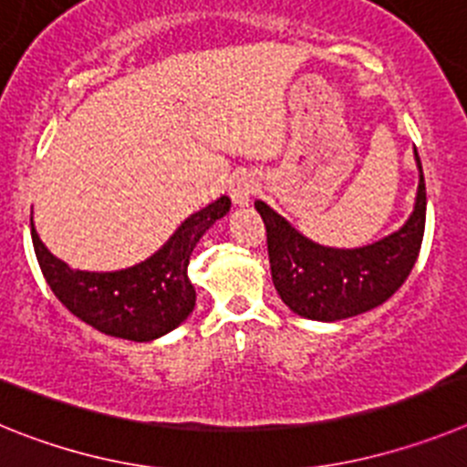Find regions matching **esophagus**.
<instances>
[{
	"label": "esophagus",
	"mask_w": 467,
	"mask_h": 467,
	"mask_svg": "<svg viewBox=\"0 0 467 467\" xmlns=\"http://www.w3.org/2000/svg\"><path fill=\"white\" fill-rule=\"evenodd\" d=\"M258 192V183L249 176H239L233 181V202L237 206H246L254 194Z\"/></svg>",
	"instance_id": "obj_1"
}]
</instances>
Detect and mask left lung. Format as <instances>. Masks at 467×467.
Segmentation results:
<instances>
[{"instance_id":"1","label":"left lung","mask_w":467,"mask_h":467,"mask_svg":"<svg viewBox=\"0 0 467 467\" xmlns=\"http://www.w3.org/2000/svg\"><path fill=\"white\" fill-rule=\"evenodd\" d=\"M419 192L402 228L357 249H334L307 239L265 202L256 211L265 223L275 289L289 310L317 322H338L383 306L404 284L419 258L425 230V181L419 152Z\"/></svg>"}]
</instances>
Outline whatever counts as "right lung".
Listing matches in <instances>:
<instances>
[{
	"label": "right lung",
	"instance_id": "right-lung-1",
	"mask_svg": "<svg viewBox=\"0 0 467 467\" xmlns=\"http://www.w3.org/2000/svg\"><path fill=\"white\" fill-rule=\"evenodd\" d=\"M228 211L230 197L223 194L185 218L152 256L115 273L72 270L44 246L35 223H30L32 244L48 286L75 317L100 334L148 343L181 327L194 310L190 256L202 234Z\"/></svg>",
	"mask_w": 467,
	"mask_h": 467
}]
</instances>
